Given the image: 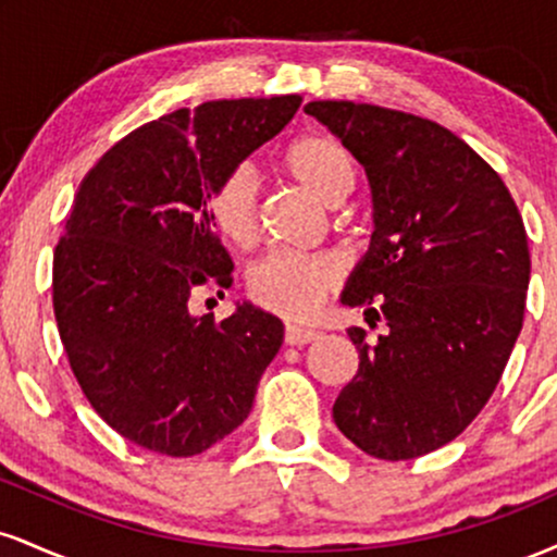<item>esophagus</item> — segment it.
Here are the masks:
<instances>
[{"instance_id":"esophagus-1","label":"esophagus","mask_w":557,"mask_h":557,"mask_svg":"<svg viewBox=\"0 0 557 557\" xmlns=\"http://www.w3.org/2000/svg\"><path fill=\"white\" fill-rule=\"evenodd\" d=\"M317 337H319V332H314V330L296 327V324H287V327H285V343H287V345H306V343H314Z\"/></svg>"}]
</instances>
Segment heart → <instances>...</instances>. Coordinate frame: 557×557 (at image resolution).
I'll use <instances>...</instances> for the list:
<instances>
[{
  "label": "heart",
  "instance_id": "obj_1",
  "mask_svg": "<svg viewBox=\"0 0 557 557\" xmlns=\"http://www.w3.org/2000/svg\"><path fill=\"white\" fill-rule=\"evenodd\" d=\"M283 164L293 181L319 201L335 207L354 188V164L330 136H304L287 146ZM214 227L233 246H251L259 233V181L251 168L230 170L209 196ZM337 285V267L324 257L272 251L248 270V296L261 309L287 319H306Z\"/></svg>",
  "mask_w": 557,
  "mask_h": 557
}]
</instances>
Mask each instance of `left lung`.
I'll list each match as a JSON object with an SVG mask.
<instances>
[{
	"instance_id": "obj_1",
	"label": "left lung",
	"mask_w": 557,
	"mask_h": 557,
	"mask_svg": "<svg viewBox=\"0 0 557 557\" xmlns=\"http://www.w3.org/2000/svg\"><path fill=\"white\" fill-rule=\"evenodd\" d=\"M306 114L367 172L372 240L341 300L387 322L337 395V430L382 461L456 440L500 382L523 324L532 261L523 220L495 170L447 127L356 101Z\"/></svg>"
}]
</instances>
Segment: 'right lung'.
I'll use <instances>...</instances> for the list:
<instances>
[{
  "label": "right lung",
  "instance_id": "add662e5",
  "mask_svg": "<svg viewBox=\"0 0 557 557\" xmlns=\"http://www.w3.org/2000/svg\"><path fill=\"white\" fill-rule=\"evenodd\" d=\"M300 96L203 101L138 127L86 172L54 251V317L75 380L114 432L172 458L238 430L285 327L235 304L190 314L198 285L233 283L209 196L277 136Z\"/></svg>",
  "mask_w": 557,
  "mask_h": 557
}]
</instances>
